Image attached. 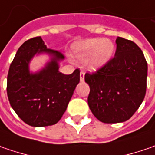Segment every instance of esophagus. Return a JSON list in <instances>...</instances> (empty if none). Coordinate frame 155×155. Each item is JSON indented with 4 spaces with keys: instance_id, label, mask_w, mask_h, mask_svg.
I'll return each instance as SVG.
<instances>
[{
    "instance_id": "esophagus-1",
    "label": "esophagus",
    "mask_w": 155,
    "mask_h": 155,
    "mask_svg": "<svg viewBox=\"0 0 155 155\" xmlns=\"http://www.w3.org/2000/svg\"><path fill=\"white\" fill-rule=\"evenodd\" d=\"M84 71H80V80L81 81H84Z\"/></svg>"
}]
</instances>
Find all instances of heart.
<instances>
[{"instance_id":"b5f03b06","label":"heart","mask_w":155,"mask_h":155,"mask_svg":"<svg viewBox=\"0 0 155 155\" xmlns=\"http://www.w3.org/2000/svg\"><path fill=\"white\" fill-rule=\"evenodd\" d=\"M76 51L81 59L91 58V65L93 67H99L112 58L115 51V45L109 39H92L78 45Z\"/></svg>"}]
</instances>
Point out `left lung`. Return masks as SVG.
<instances>
[{
  "instance_id": "obj_1",
  "label": "left lung",
  "mask_w": 155,
  "mask_h": 155,
  "mask_svg": "<svg viewBox=\"0 0 155 155\" xmlns=\"http://www.w3.org/2000/svg\"><path fill=\"white\" fill-rule=\"evenodd\" d=\"M115 57L84 80L90 86L88 104L100 122L128 120L139 109L147 90V63L134 42L117 37Z\"/></svg>"
}]
</instances>
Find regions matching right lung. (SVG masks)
<instances>
[{
    "label": "right lung",
    "mask_w": 155,
    "mask_h": 155,
    "mask_svg": "<svg viewBox=\"0 0 155 155\" xmlns=\"http://www.w3.org/2000/svg\"><path fill=\"white\" fill-rule=\"evenodd\" d=\"M46 52L51 61L38 74H30L29 63L36 53ZM59 51L46 48L41 37L25 41L16 52L9 67L7 93L10 105L21 120L33 127L56 124L71 98L80 80V71L70 75L58 71Z\"/></svg>",
    "instance_id": "right-lung-1"
}]
</instances>
